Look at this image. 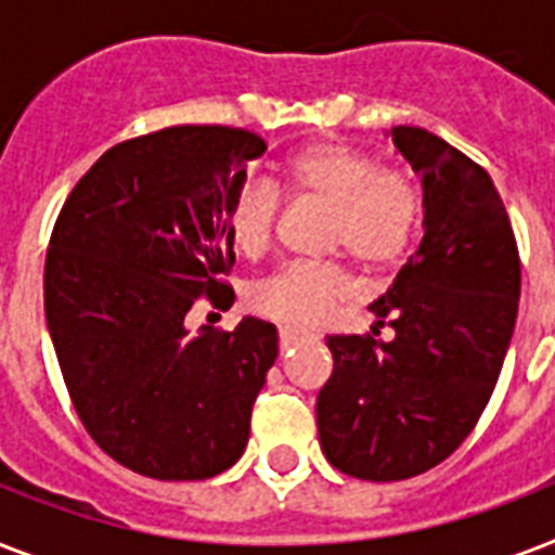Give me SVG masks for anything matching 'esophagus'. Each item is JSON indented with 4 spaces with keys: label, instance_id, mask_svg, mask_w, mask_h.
Returning a JSON list of instances; mask_svg holds the SVG:
<instances>
[{
    "label": "esophagus",
    "instance_id": "obj_1",
    "mask_svg": "<svg viewBox=\"0 0 555 555\" xmlns=\"http://www.w3.org/2000/svg\"><path fill=\"white\" fill-rule=\"evenodd\" d=\"M305 343V337L299 331H291V328H279V348L282 351H291V348H299Z\"/></svg>",
    "mask_w": 555,
    "mask_h": 555
}]
</instances>
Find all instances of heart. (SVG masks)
Listing matches in <instances>:
<instances>
[{
  "instance_id": "1",
  "label": "heart",
  "mask_w": 555,
  "mask_h": 555,
  "mask_svg": "<svg viewBox=\"0 0 555 555\" xmlns=\"http://www.w3.org/2000/svg\"><path fill=\"white\" fill-rule=\"evenodd\" d=\"M285 190L328 209V250L351 256L371 276H391L414 250L423 224L421 186L369 152L313 143L285 164ZM279 218L276 186L244 184L227 204V238L247 259H261L273 247ZM351 296L354 285L339 264H287L253 287L250 308L261 320L305 331L322 325Z\"/></svg>"
}]
</instances>
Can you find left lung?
Here are the masks:
<instances>
[{
	"mask_svg": "<svg viewBox=\"0 0 555 555\" xmlns=\"http://www.w3.org/2000/svg\"><path fill=\"white\" fill-rule=\"evenodd\" d=\"M421 172L423 238L395 285L369 305L371 334L328 337L334 371L317 397L331 466L363 481H405L455 452L499 383L516 328L521 259L499 190L464 152L391 129ZM391 327L388 344L374 340Z\"/></svg>",
	"mask_w": 555,
	"mask_h": 555,
	"instance_id": "left-lung-1",
	"label": "left lung"
}]
</instances>
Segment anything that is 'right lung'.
Here are the masks:
<instances>
[{"label":"right lung","mask_w":555,"mask_h":555,"mask_svg":"<svg viewBox=\"0 0 555 555\" xmlns=\"http://www.w3.org/2000/svg\"><path fill=\"white\" fill-rule=\"evenodd\" d=\"M268 143L233 126H169L103 152L56 216L46 320L65 388L108 457L158 481H204L242 457L276 328L186 331L224 311L227 204Z\"/></svg>","instance_id":"add662e5"}]
</instances>
